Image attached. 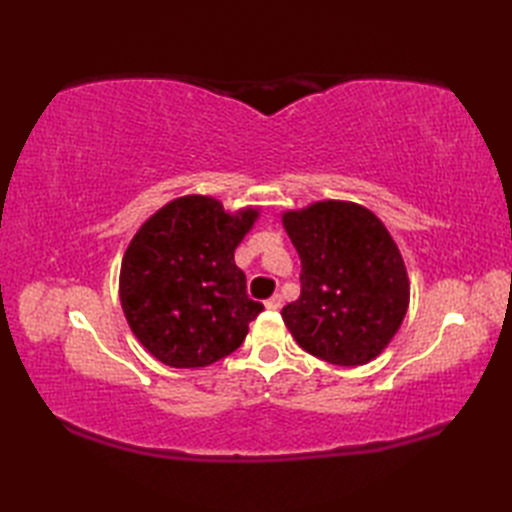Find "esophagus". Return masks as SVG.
Listing matches in <instances>:
<instances>
[{"mask_svg": "<svg viewBox=\"0 0 512 512\" xmlns=\"http://www.w3.org/2000/svg\"><path fill=\"white\" fill-rule=\"evenodd\" d=\"M264 306H266L268 310H279V308H281V297H279V295H273V297L264 301Z\"/></svg>", "mask_w": 512, "mask_h": 512, "instance_id": "esophagus-1", "label": "esophagus"}]
</instances>
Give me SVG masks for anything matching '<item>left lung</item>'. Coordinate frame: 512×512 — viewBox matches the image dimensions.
Wrapping results in <instances>:
<instances>
[{"label": "left lung", "mask_w": 512, "mask_h": 512, "mask_svg": "<svg viewBox=\"0 0 512 512\" xmlns=\"http://www.w3.org/2000/svg\"><path fill=\"white\" fill-rule=\"evenodd\" d=\"M301 259V295L281 310L299 347L332 365H365L409 308V277L385 224L363 204L321 200L281 213Z\"/></svg>", "instance_id": "left-lung-1"}]
</instances>
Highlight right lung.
<instances>
[{"mask_svg": "<svg viewBox=\"0 0 512 512\" xmlns=\"http://www.w3.org/2000/svg\"><path fill=\"white\" fill-rule=\"evenodd\" d=\"M259 209L224 211L211 195L162 206L129 242L118 279L125 319L160 363L206 367L244 343L264 306L246 295L235 248Z\"/></svg>", "mask_w": 512, "mask_h": 512, "instance_id": "obj_1", "label": "right lung"}]
</instances>
